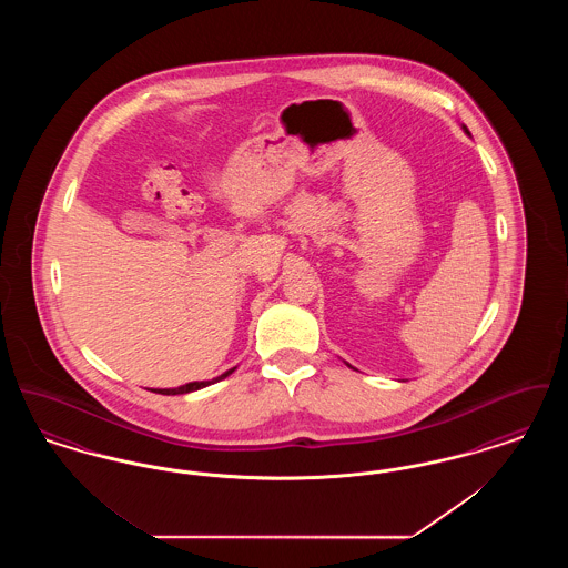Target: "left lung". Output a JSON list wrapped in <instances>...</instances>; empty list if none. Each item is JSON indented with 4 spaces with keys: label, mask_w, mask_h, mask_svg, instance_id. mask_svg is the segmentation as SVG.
Here are the masks:
<instances>
[{
    "label": "left lung",
    "mask_w": 568,
    "mask_h": 568,
    "mask_svg": "<svg viewBox=\"0 0 568 568\" xmlns=\"http://www.w3.org/2000/svg\"><path fill=\"white\" fill-rule=\"evenodd\" d=\"M464 132H466V134L470 135V132H468V130H466V128H464Z\"/></svg>",
    "instance_id": "8db88e82"
}]
</instances>
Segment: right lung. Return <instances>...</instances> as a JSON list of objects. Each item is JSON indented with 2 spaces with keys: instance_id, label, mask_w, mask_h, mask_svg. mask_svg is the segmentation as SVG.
I'll list each match as a JSON object with an SVG mask.
<instances>
[{
  "instance_id": "right-lung-1",
  "label": "right lung",
  "mask_w": 568,
  "mask_h": 568,
  "mask_svg": "<svg viewBox=\"0 0 568 568\" xmlns=\"http://www.w3.org/2000/svg\"><path fill=\"white\" fill-rule=\"evenodd\" d=\"M234 373V368L232 371H227V373H223L221 377L213 378V381H193V383H187V385H181V387H174V389H155L158 394H163V396H176V394H190V392H195V389H202V387H206V385H211V383H216V381H221V378L227 377V375H232ZM153 392V389H151Z\"/></svg>"
}]
</instances>
